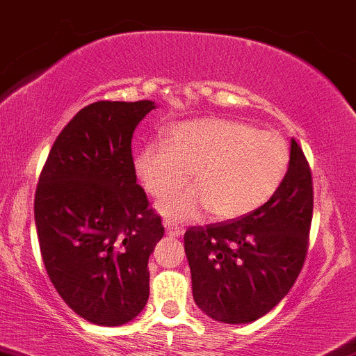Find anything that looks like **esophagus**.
<instances>
[{"label":"esophagus","mask_w":356,"mask_h":356,"mask_svg":"<svg viewBox=\"0 0 356 356\" xmlns=\"http://www.w3.org/2000/svg\"><path fill=\"white\" fill-rule=\"evenodd\" d=\"M164 228H166V233L170 234V236H179V234L183 233V229L179 228V226L173 225V222L170 221H164Z\"/></svg>","instance_id":"34e87169"}]
</instances>
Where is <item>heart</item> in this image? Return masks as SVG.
<instances>
[{
  "mask_svg": "<svg viewBox=\"0 0 356 356\" xmlns=\"http://www.w3.org/2000/svg\"><path fill=\"white\" fill-rule=\"evenodd\" d=\"M288 142L274 131L228 118H199L168 128L164 144L152 142L134 156V170L149 195L175 193L186 183L193 188L164 199L159 211L171 221L202 214L234 219L262 207L288 173Z\"/></svg>",
  "mask_w": 356,
  "mask_h": 356,
  "instance_id": "b5f03b06",
  "label": "heart"
}]
</instances>
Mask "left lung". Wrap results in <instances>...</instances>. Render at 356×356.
Segmentation results:
<instances>
[{
    "label": "left lung",
    "instance_id": "8db88e82",
    "mask_svg": "<svg viewBox=\"0 0 356 356\" xmlns=\"http://www.w3.org/2000/svg\"><path fill=\"white\" fill-rule=\"evenodd\" d=\"M312 211V171L291 140L286 177L262 207L185 232L193 300L200 310L226 324L257 321L273 310L305 262Z\"/></svg>",
    "mask_w": 356,
    "mask_h": 356
}]
</instances>
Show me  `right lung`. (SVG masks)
<instances>
[{
  "instance_id": "add662e5",
  "label": "right lung",
  "mask_w": 356,
  "mask_h": 356,
  "mask_svg": "<svg viewBox=\"0 0 356 356\" xmlns=\"http://www.w3.org/2000/svg\"><path fill=\"white\" fill-rule=\"evenodd\" d=\"M152 101H97L61 130L39 177L34 218L51 283L97 325H122L149 300V255L163 238L131 157Z\"/></svg>"
}]
</instances>
